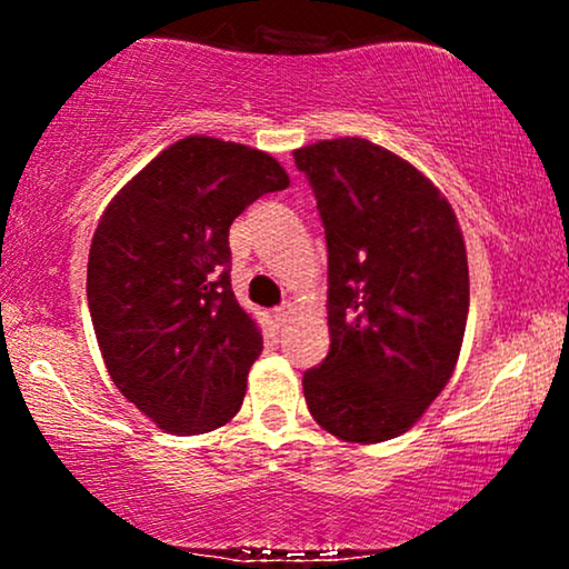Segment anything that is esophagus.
I'll return each mask as SVG.
<instances>
[{
  "label": "esophagus",
  "instance_id": "obj_1",
  "mask_svg": "<svg viewBox=\"0 0 569 569\" xmlns=\"http://www.w3.org/2000/svg\"><path fill=\"white\" fill-rule=\"evenodd\" d=\"M276 321L278 323H291L293 321V307L291 305L276 307Z\"/></svg>",
  "mask_w": 569,
  "mask_h": 569
}]
</instances>
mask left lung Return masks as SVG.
<instances>
[{"mask_svg":"<svg viewBox=\"0 0 569 569\" xmlns=\"http://www.w3.org/2000/svg\"><path fill=\"white\" fill-rule=\"evenodd\" d=\"M329 248V356L302 377L318 426L345 441L407 433L452 377L468 259L447 198L367 139L293 152Z\"/></svg>","mask_w":569,"mask_h":569,"instance_id":"obj_1","label":"left lung"}]
</instances>
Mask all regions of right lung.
Segmentation results:
<instances>
[{
  "label": "right lung",
  "mask_w": 569,
  "mask_h": 569,
  "mask_svg": "<svg viewBox=\"0 0 569 569\" xmlns=\"http://www.w3.org/2000/svg\"><path fill=\"white\" fill-rule=\"evenodd\" d=\"M286 187L267 152L189 136L98 221L88 257L98 348L120 393L168 433H206L243 403L262 335L234 299L230 224Z\"/></svg>",
  "instance_id": "obj_1"
}]
</instances>
